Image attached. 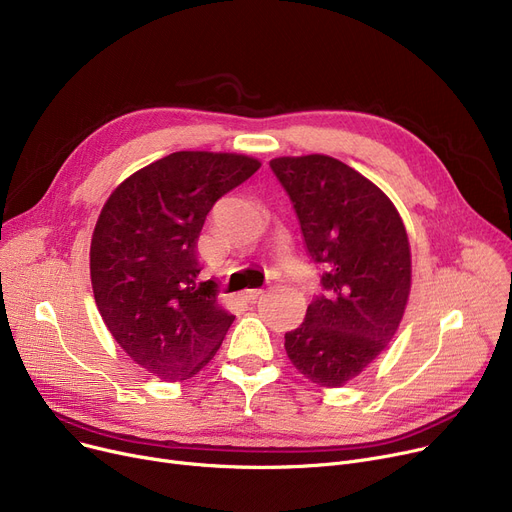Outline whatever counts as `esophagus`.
Returning <instances> with one entry per match:
<instances>
[{"mask_svg":"<svg viewBox=\"0 0 512 512\" xmlns=\"http://www.w3.org/2000/svg\"><path fill=\"white\" fill-rule=\"evenodd\" d=\"M263 292H265V290H261V288H249V290L242 292V297H245L249 303H255Z\"/></svg>","mask_w":512,"mask_h":512,"instance_id":"34e87169","label":"esophagus"}]
</instances>
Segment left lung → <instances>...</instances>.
I'll return each instance as SVG.
<instances>
[{
    "instance_id": "1",
    "label": "left lung",
    "mask_w": 512,
    "mask_h": 512,
    "mask_svg": "<svg viewBox=\"0 0 512 512\" xmlns=\"http://www.w3.org/2000/svg\"><path fill=\"white\" fill-rule=\"evenodd\" d=\"M270 168L297 211L324 292L284 336L286 355L321 388H340L388 346L411 292V247L400 213L363 174L330 155L276 157Z\"/></svg>"
}]
</instances>
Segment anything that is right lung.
Segmentation results:
<instances>
[{
  "mask_svg": "<svg viewBox=\"0 0 512 512\" xmlns=\"http://www.w3.org/2000/svg\"><path fill=\"white\" fill-rule=\"evenodd\" d=\"M261 161L176 151L128 176L105 201L91 238V284L124 353L164 382L197 375L234 321L201 282L197 238L213 203Z\"/></svg>",
  "mask_w": 512,
  "mask_h": 512,
  "instance_id": "obj_1",
  "label": "right lung"
}]
</instances>
